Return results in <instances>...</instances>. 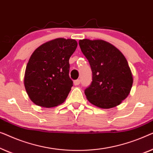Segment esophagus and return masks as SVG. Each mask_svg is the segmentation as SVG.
<instances>
[{
	"instance_id": "esophagus-1",
	"label": "esophagus",
	"mask_w": 153,
	"mask_h": 153,
	"mask_svg": "<svg viewBox=\"0 0 153 153\" xmlns=\"http://www.w3.org/2000/svg\"><path fill=\"white\" fill-rule=\"evenodd\" d=\"M79 83H80V80H79V79H77V80H75V81L74 82V85H76V86L79 85Z\"/></svg>"
}]
</instances>
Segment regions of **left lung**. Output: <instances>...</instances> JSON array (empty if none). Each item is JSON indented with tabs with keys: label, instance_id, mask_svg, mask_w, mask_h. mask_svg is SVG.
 Segmentation results:
<instances>
[{
	"label": "left lung",
	"instance_id": "8db88e82",
	"mask_svg": "<svg viewBox=\"0 0 153 153\" xmlns=\"http://www.w3.org/2000/svg\"><path fill=\"white\" fill-rule=\"evenodd\" d=\"M79 44L93 75L91 84L85 90L87 100L102 109L120 105L128 97L133 84L126 58L117 47L104 40L85 39Z\"/></svg>",
	"mask_w": 153,
	"mask_h": 153
}]
</instances>
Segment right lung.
<instances>
[{"label": "right lung", "mask_w": 153, "mask_h": 153, "mask_svg": "<svg viewBox=\"0 0 153 153\" xmlns=\"http://www.w3.org/2000/svg\"><path fill=\"white\" fill-rule=\"evenodd\" d=\"M77 46L75 39L57 38L34 51L25 68L24 86L34 104L49 108L65 101L73 87L69 59Z\"/></svg>", "instance_id": "right-lung-1"}]
</instances>
